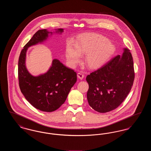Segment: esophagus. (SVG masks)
<instances>
[{"label": "esophagus", "mask_w": 151, "mask_h": 151, "mask_svg": "<svg viewBox=\"0 0 151 151\" xmlns=\"http://www.w3.org/2000/svg\"><path fill=\"white\" fill-rule=\"evenodd\" d=\"M78 77L79 79L81 80V79L84 78V74H83V72H81V71H80V72L78 73Z\"/></svg>", "instance_id": "1"}]
</instances>
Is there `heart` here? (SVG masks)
<instances>
[{
  "label": "heart",
  "instance_id": "1",
  "mask_svg": "<svg viewBox=\"0 0 151 151\" xmlns=\"http://www.w3.org/2000/svg\"><path fill=\"white\" fill-rule=\"evenodd\" d=\"M115 50V46L107 38L95 34L80 37L76 45L70 42L65 56L71 65H76L80 62L82 55L86 54V63L89 67L95 68L105 64Z\"/></svg>",
  "mask_w": 151,
  "mask_h": 151
}]
</instances>
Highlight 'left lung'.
<instances>
[{
    "instance_id": "8db88e82",
    "label": "left lung",
    "mask_w": 151,
    "mask_h": 151,
    "mask_svg": "<svg viewBox=\"0 0 151 151\" xmlns=\"http://www.w3.org/2000/svg\"><path fill=\"white\" fill-rule=\"evenodd\" d=\"M123 51L122 55L113 58L86 76L88 104L99 113L118 108L133 85L135 73L132 57L128 49L124 48Z\"/></svg>"
}]
</instances>
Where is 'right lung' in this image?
Here are the masks:
<instances>
[{
	"label": "right lung",
	"mask_w": 151,
	"mask_h": 151,
	"mask_svg": "<svg viewBox=\"0 0 151 151\" xmlns=\"http://www.w3.org/2000/svg\"><path fill=\"white\" fill-rule=\"evenodd\" d=\"M63 29H55L54 33L61 34ZM52 32L47 29L38 30L22 50L18 63L19 86L26 100L35 108L42 111L51 112L64 104L71 88L77 80V74L72 69L53 59L49 70L35 76L25 65L26 53L29 47L42 43Z\"/></svg>",
	"instance_id": "right-lung-1"
}]
</instances>
